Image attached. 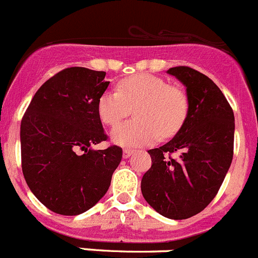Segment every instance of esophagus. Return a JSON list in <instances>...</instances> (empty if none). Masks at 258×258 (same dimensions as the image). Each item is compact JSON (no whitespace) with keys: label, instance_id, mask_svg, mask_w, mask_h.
<instances>
[{"label":"esophagus","instance_id":"esophagus-1","mask_svg":"<svg viewBox=\"0 0 258 258\" xmlns=\"http://www.w3.org/2000/svg\"><path fill=\"white\" fill-rule=\"evenodd\" d=\"M133 153H134V151L126 148V149H124V154H122V156H124V158H129V157H131Z\"/></svg>","mask_w":258,"mask_h":258}]
</instances>
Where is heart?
<instances>
[{"label":"heart","instance_id":"b5f03b06","mask_svg":"<svg viewBox=\"0 0 258 258\" xmlns=\"http://www.w3.org/2000/svg\"><path fill=\"white\" fill-rule=\"evenodd\" d=\"M133 107L136 119L114 129L111 138L119 146L137 148L175 136L187 117L188 97L158 76L139 73L120 81L117 90L105 91L97 114L104 124L116 126Z\"/></svg>","mask_w":258,"mask_h":258}]
</instances>
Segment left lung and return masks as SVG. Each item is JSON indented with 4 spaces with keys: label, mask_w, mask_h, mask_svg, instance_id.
Wrapping results in <instances>:
<instances>
[{
    "label": "left lung",
    "mask_w": 258,
    "mask_h": 258,
    "mask_svg": "<svg viewBox=\"0 0 258 258\" xmlns=\"http://www.w3.org/2000/svg\"><path fill=\"white\" fill-rule=\"evenodd\" d=\"M167 72L186 86L188 114L168 143L148 151L152 166L141 187L157 213L181 220L203 212L219 191L233 158L234 114L208 76L186 66Z\"/></svg>",
    "instance_id": "8db88e82"
}]
</instances>
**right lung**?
<instances>
[{"instance_id":"1","label":"right lung","mask_w":258,"mask_h":258,"mask_svg":"<svg viewBox=\"0 0 258 258\" xmlns=\"http://www.w3.org/2000/svg\"><path fill=\"white\" fill-rule=\"evenodd\" d=\"M106 72L71 67L36 91L21 120V167L31 192L49 210L78 215L109 190L122 149L110 146L97 114Z\"/></svg>"}]
</instances>
